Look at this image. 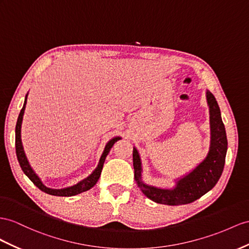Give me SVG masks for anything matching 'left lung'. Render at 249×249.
Here are the masks:
<instances>
[{
    "label": "left lung",
    "mask_w": 249,
    "mask_h": 249,
    "mask_svg": "<svg viewBox=\"0 0 249 249\" xmlns=\"http://www.w3.org/2000/svg\"><path fill=\"white\" fill-rule=\"evenodd\" d=\"M210 119V146L206 158L197 166L181 178L173 189H163L146 185L142 181L141 159L133 147L132 160L135 179L142 193L156 203L164 205H183L199 199L212 189L219 181L225 164L227 138L224 124L221 118L220 107L213 94L206 90Z\"/></svg>",
    "instance_id": "left-lung-1"
}]
</instances>
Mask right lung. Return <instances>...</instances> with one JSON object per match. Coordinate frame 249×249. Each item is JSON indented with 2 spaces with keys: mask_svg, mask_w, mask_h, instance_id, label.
I'll list each match as a JSON object with an SVG mask.
<instances>
[{
  "mask_svg": "<svg viewBox=\"0 0 249 249\" xmlns=\"http://www.w3.org/2000/svg\"><path fill=\"white\" fill-rule=\"evenodd\" d=\"M26 103H27V94L26 98H25V102L23 108L21 109L20 114H18V118L17 121V126H16V152H17V157H18V161L20 163V166L22 168V170L24 171V174L26 175L29 180L33 182L35 185L41 189L44 193H46L48 195L52 196H75L79 195L81 193H84L86 190H89L91 187H93L95 184H97L100 175L102 173V168H103V165L105 162V159L109 152L110 148L113 146V144L116 143L117 141L121 139L120 137H116L111 139L109 142H108L105 146L103 154H102L100 161L98 164V167L93 170V173L88 176L86 179L82 180L81 182H79L78 184H75L73 186L70 187H66L63 189H53V188H48L46 187L44 184L42 183V181L40 180V178L36 175V173L34 171V169L31 168V166L29 165V162L27 160L26 156H25V152L23 149V145H22V140H21V126H22V121H23V116H24V110L25 107H26Z\"/></svg>",
  "mask_w": 249,
  "mask_h": 249,
  "instance_id": "right-lung-1",
  "label": "right lung"
}]
</instances>
